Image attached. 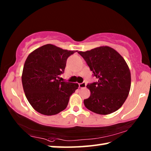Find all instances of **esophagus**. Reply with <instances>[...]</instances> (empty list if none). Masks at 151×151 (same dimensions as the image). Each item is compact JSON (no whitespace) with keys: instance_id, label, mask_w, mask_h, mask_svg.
Returning a JSON list of instances; mask_svg holds the SVG:
<instances>
[{"instance_id":"1","label":"esophagus","mask_w":151,"mask_h":151,"mask_svg":"<svg viewBox=\"0 0 151 151\" xmlns=\"http://www.w3.org/2000/svg\"><path fill=\"white\" fill-rule=\"evenodd\" d=\"M78 86H79V88H83L86 87V84L85 83H82L79 84Z\"/></svg>"}]
</instances>
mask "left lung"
Wrapping results in <instances>:
<instances>
[{"mask_svg": "<svg viewBox=\"0 0 151 151\" xmlns=\"http://www.w3.org/2000/svg\"><path fill=\"white\" fill-rule=\"evenodd\" d=\"M80 54L98 81L88 84L86 109L99 114H109L122 106L131 88V72L123 57L113 48L103 46Z\"/></svg>", "mask_w": 151, "mask_h": 151, "instance_id": "left-lung-1", "label": "left lung"}]
</instances>
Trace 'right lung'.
Segmentation results:
<instances>
[{"instance_id": "add662e5", "label": "right lung", "mask_w": 151, "mask_h": 151, "mask_svg": "<svg viewBox=\"0 0 151 151\" xmlns=\"http://www.w3.org/2000/svg\"><path fill=\"white\" fill-rule=\"evenodd\" d=\"M76 51L47 44L28 56L22 70V83L28 101L38 112L50 116L66 108L70 95L78 85L61 82L58 78L65 71L68 57Z\"/></svg>"}]
</instances>
